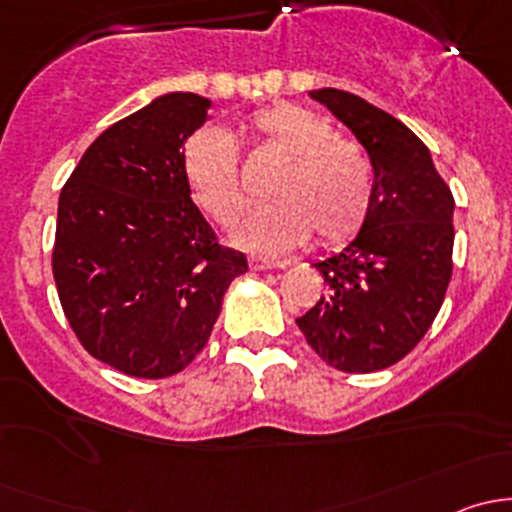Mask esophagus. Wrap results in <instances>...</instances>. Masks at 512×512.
Wrapping results in <instances>:
<instances>
[{
	"instance_id": "1",
	"label": "esophagus",
	"mask_w": 512,
	"mask_h": 512,
	"mask_svg": "<svg viewBox=\"0 0 512 512\" xmlns=\"http://www.w3.org/2000/svg\"><path fill=\"white\" fill-rule=\"evenodd\" d=\"M287 262H280V260H265V257H250V267L255 272L260 270H275V267H285Z\"/></svg>"
}]
</instances>
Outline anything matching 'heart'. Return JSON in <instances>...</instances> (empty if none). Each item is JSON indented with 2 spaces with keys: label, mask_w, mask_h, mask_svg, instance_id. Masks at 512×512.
<instances>
[{
  "label": "heart",
  "mask_w": 512,
  "mask_h": 512,
  "mask_svg": "<svg viewBox=\"0 0 512 512\" xmlns=\"http://www.w3.org/2000/svg\"><path fill=\"white\" fill-rule=\"evenodd\" d=\"M260 146L282 153L270 203L250 210L232 230V242L257 252L297 245L314 227L322 240H344L364 223L374 195L366 153L339 138L334 126L299 106H272L250 118ZM183 173L195 203L218 223H232L245 205L237 146L220 128H203L183 151Z\"/></svg>",
  "instance_id": "b5f03b06"
}]
</instances>
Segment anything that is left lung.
I'll list each match as a JSON object with an SVG mask.
<instances>
[{
	"label": "left lung",
	"mask_w": 512,
	"mask_h": 512,
	"mask_svg": "<svg viewBox=\"0 0 512 512\" xmlns=\"http://www.w3.org/2000/svg\"><path fill=\"white\" fill-rule=\"evenodd\" d=\"M354 133L374 195L344 250L314 262L327 294L297 317L329 366L371 374L404 359L441 309L453 270V195L431 151L399 118L339 89L309 91Z\"/></svg>",
	"instance_id": "1"
}]
</instances>
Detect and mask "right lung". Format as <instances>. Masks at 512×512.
I'll use <instances>...</instances> for the list:
<instances>
[{"label": "right lung", "instance_id": "1", "mask_svg": "<svg viewBox=\"0 0 512 512\" xmlns=\"http://www.w3.org/2000/svg\"><path fill=\"white\" fill-rule=\"evenodd\" d=\"M213 101L163 94L108 126L59 195L54 280L79 342L138 379L183 371L208 344L242 252L190 200L185 141Z\"/></svg>", "mask_w": 512, "mask_h": 512}]
</instances>
